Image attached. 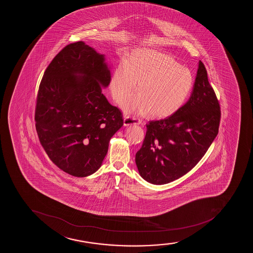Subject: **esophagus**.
<instances>
[{
  "instance_id": "esophagus-1",
  "label": "esophagus",
  "mask_w": 253,
  "mask_h": 253,
  "mask_svg": "<svg viewBox=\"0 0 253 253\" xmlns=\"http://www.w3.org/2000/svg\"><path fill=\"white\" fill-rule=\"evenodd\" d=\"M142 123V121L135 117H130V116H125L124 117V126H128L131 125H140Z\"/></svg>"
}]
</instances>
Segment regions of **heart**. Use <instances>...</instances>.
Instances as JSON below:
<instances>
[{
	"instance_id": "heart-1",
	"label": "heart",
	"mask_w": 253,
	"mask_h": 253,
	"mask_svg": "<svg viewBox=\"0 0 253 253\" xmlns=\"http://www.w3.org/2000/svg\"><path fill=\"white\" fill-rule=\"evenodd\" d=\"M137 94L126 102V113L148 114L162 118L177 111L192 92V72L171 56L154 49H138L126 61L116 66L110 79L114 99L122 104L137 89Z\"/></svg>"
}]
</instances>
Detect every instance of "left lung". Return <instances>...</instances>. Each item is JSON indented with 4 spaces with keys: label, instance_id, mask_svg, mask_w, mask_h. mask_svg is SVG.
I'll use <instances>...</instances> for the list:
<instances>
[{
    "label": "left lung",
    "instance_id": "1",
    "mask_svg": "<svg viewBox=\"0 0 253 253\" xmlns=\"http://www.w3.org/2000/svg\"><path fill=\"white\" fill-rule=\"evenodd\" d=\"M220 106L199 61L188 101L171 116L147 124L145 138L136 154L141 176L163 185L177 180L206 154L218 132Z\"/></svg>",
    "mask_w": 253,
    "mask_h": 253
}]
</instances>
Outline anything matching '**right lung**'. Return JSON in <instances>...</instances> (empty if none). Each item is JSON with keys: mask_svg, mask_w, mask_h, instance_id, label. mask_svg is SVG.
<instances>
[{"mask_svg": "<svg viewBox=\"0 0 253 253\" xmlns=\"http://www.w3.org/2000/svg\"><path fill=\"white\" fill-rule=\"evenodd\" d=\"M111 77L105 55L79 41L55 55L41 80L35 116L39 139L55 166L73 176L100 168L110 140L123 126L122 112L102 93Z\"/></svg>", "mask_w": 253, "mask_h": 253, "instance_id": "obj_1", "label": "right lung"}]
</instances>
